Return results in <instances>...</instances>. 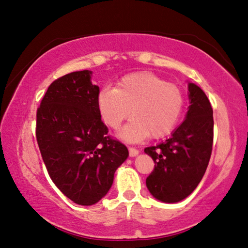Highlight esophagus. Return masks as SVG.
I'll use <instances>...</instances> for the list:
<instances>
[{
	"mask_svg": "<svg viewBox=\"0 0 248 248\" xmlns=\"http://www.w3.org/2000/svg\"><path fill=\"white\" fill-rule=\"evenodd\" d=\"M129 153H130V156H137L138 154L140 153V151L138 150V149H136V148H133V146H130L129 148Z\"/></svg>",
	"mask_w": 248,
	"mask_h": 248,
	"instance_id": "1",
	"label": "esophagus"
}]
</instances>
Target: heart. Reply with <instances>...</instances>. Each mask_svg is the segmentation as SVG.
Wrapping results in <instances>:
<instances>
[{
    "label": "heart",
    "mask_w": 248,
    "mask_h": 248,
    "mask_svg": "<svg viewBox=\"0 0 248 248\" xmlns=\"http://www.w3.org/2000/svg\"><path fill=\"white\" fill-rule=\"evenodd\" d=\"M184 105L178 86L151 72L125 75L115 89H103L97 96L99 114L109 128L118 129L131 114L133 118L121 132L131 142L167 136L177 125Z\"/></svg>",
    "instance_id": "1"
}]
</instances>
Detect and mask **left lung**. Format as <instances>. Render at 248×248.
Returning <instances> with one entry per match:
<instances>
[{"label":"left lung","instance_id":"obj_1","mask_svg":"<svg viewBox=\"0 0 248 248\" xmlns=\"http://www.w3.org/2000/svg\"><path fill=\"white\" fill-rule=\"evenodd\" d=\"M188 91L190 105L184 123L170 139L144 149L155 163L146 178V187L154 198L163 202H178L189 196L202 179L211 156V104L196 84H188Z\"/></svg>","mask_w":248,"mask_h":248}]
</instances>
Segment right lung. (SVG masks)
<instances>
[{
  "label": "right lung",
  "mask_w": 248,
  "mask_h": 248,
  "mask_svg": "<svg viewBox=\"0 0 248 248\" xmlns=\"http://www.w3.org/2000/svg\"><path fill=\"white\" fill-rule=\"evenodd\" d=\"M89 70L53 81L37 109L36 138L46 169L64 196L92 205L110 189L127 146L107 136Z\"/></svg>",
  "instance_id": "right-lung-1"
}]
</instances>
